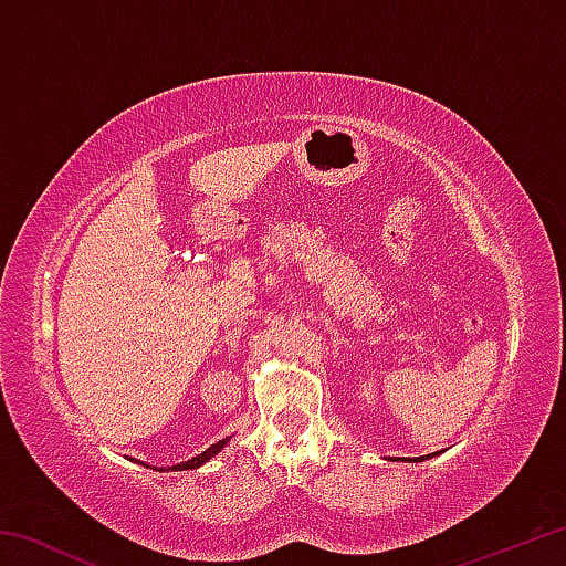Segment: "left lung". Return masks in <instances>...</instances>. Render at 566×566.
I'll return each instance as SVG.
<instances>
[{"label":"left lung","instance_id":"1","mask_svg":"<svg viewBox=\"0 0 566 566\" xmlns=\"http://www.w3.org/2000/svg\"><path fill=\"white\" fill-rule=\"evenodd\" d=\"M432 457H437V452L434 454H427V457H391V462H424V459H432Z\"/></svg>","mask_w":566,"mask_h":566}]
</instances>
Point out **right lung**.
Masks as SVG:
<instances>
[{
	"instance_id": "right-lung-1",
	"label": "right lung",
	"mask_w": 566,
	"mask_h": 566,
	"mask_svg": "<svg viewBox=\"0 0 566 566\" xmlns=\"http://www.w3.org/2000/svg\"><path fill=\"white\" fill-rule=\"evenodd\" d=\"M229 439H232V437H224V439H219V442L217 444H212V447H207L205 449V452L202 454H197V457H191V459H187V462H179V464H175V467H161L159 469V472H185V469H199V467H202V464H207L209 462V459H212V457H217L219 452H222V449L229 444ZM145 467H149V464H145ZM151 469H155V467H151Z\"/></svg>"
}]
</instances>
